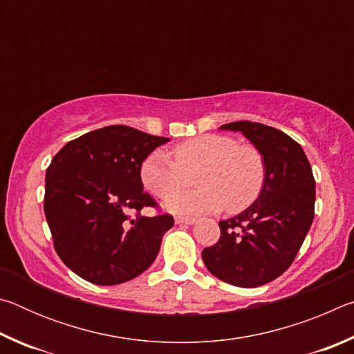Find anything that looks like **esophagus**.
Masks as SVG:
<instances>
[{"instance_id": "obj_1", "label": "esophagus", "mask_w": 354, "mask_h": 354, "mask_svg": "<svg viewBox=\"0 0 354 354\" xmlns=\"http://www.w3.org/2000/svg\"><path fill=\"white\" fill-rule=\"evenodd\" d=\"M175 221L178 225H194L195 218L194 217H176Z\"/></svg>"}]
</instances>
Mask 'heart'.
<instances>
[{"label": "heart", "instance_id": "obj_1", "mask_svg": "<svg viewBox=\"0 0 354 354\" xmlns=\"http://www.w3.org/2000/svg\"><path fill=\"white\" fill-rule=\"evenodd\" d=\"M173 158L156 149L140 165L145 189L158 198H169L197 175L201 188L174 196L165 203L173 214L192 215L226 209L239 212L248 207L266 184L267 167L253 145H241L234 137L206 134L173 148Z\"/></svg>", "mask_w": 354, "mask_h": 354}]
</instances>
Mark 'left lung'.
Returning <instances> with one entry per match:
<instances>
[{
  "label": "left lung",
  "mask_w": 354,
  "mask_h": 354,
  "mask_svg": "<svg viewBox=\"0 0 354 354\" xmlns=\"http://www.w3.org/2000/svg\"><path fill=\"white\" fill-rule=\"evenodd\" d=\"M266 159V184L257 200L236 217L218 221L220 239L203 250L214 277L237 287H257L292 266L314 220L313 169L292 137L256 122H232Z\"/></svg>",
  "instance_id": "8db88e82"
}]
</instances>
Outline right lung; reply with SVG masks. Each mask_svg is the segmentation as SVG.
I'll return each instance as SVG.
<instances>
[{
    "mask_svg": "<svg viewBox=\"0 0 354 354\" xmlns=\"http://www.w3.org/2000/svg\"><path fill=\"white\" fill-rule=\"evenodd\" d=\"M165 142L112 124L70 140L53 158L45 176V217L56 253L77 277L98 286L122 284L156 259L173 217L140 215L143 207L158 209L143 192L140 165Z\"/></svg>",
    "mask_w": 354,
    "mask_h": 354,
    "instance_id": "1",
    "label": "right lung"
}]
</instances>
